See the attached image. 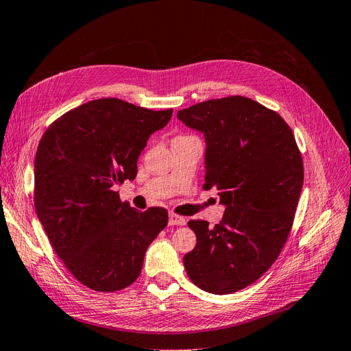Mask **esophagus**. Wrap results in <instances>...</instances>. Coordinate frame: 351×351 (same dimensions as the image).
<instances>
[{
    "mask_svg": "<svg viewBox=\"0 0 351 351\" xmlns=\"http://www.w3.org/2000/svg\"><path fill=\"white\" fill-rule=\"evenodd\" d=\"M186 223V219L182 216H178L175 213L169 214V224L171 226H184Z\"/></svg>",
    "mask_w": 351,
    "mask_h": 351,
    "instance_id": "1",
    "label": "esophagus"
}]
</instances>
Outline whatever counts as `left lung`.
Returning a JSON list of instances; mask_svg holds the SVG:
<instances>
[{
    "mask_svg": "<svg viewBox=\"0 0 351 351\" xmlns=\"http://www.w3.org/2000/svg\"><path fill=\"white\" fill-rule=\"evenodd\" d=\"M178 119L204 134L206 184L226 207L219 224L189 220L197 234L184 256L199 289L229 295L252 285L285 246L303 186V162L287 122L243 96L201 101Z\"/></svg>",
    "mask_w": 351,
    "mask_h": 351,
    "instance_id": "obj_1",
    "label": "left lung"
}]
</instances>
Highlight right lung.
<instances>
[{"mask_svg": "<svg viewBox=\"0 0 351 351\" xmlns=\"http://www.w3.org/2000/svg\"><path fill=\"white\" fill-rule=\"evenodd\" d=\"M117 97L87 101L53 121L35 157V208L56 255L95 291H118L138 278L147 247L167 211H137L114 188L137 176L150 135L172 118Z\"/></svg>", "mask_w": 351, "mask_h": 351, "instance_id": "add662e5", "label": "right lung"}]
</instances>
